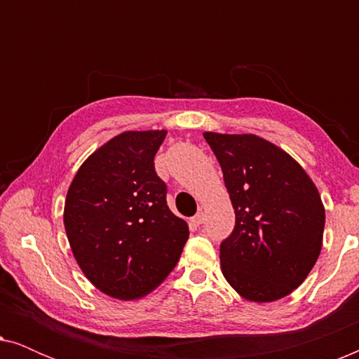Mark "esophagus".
Wrapping results in <instances>:
<instances>
[{
    "instance_id": "obj_1",
    "label": "esophagus",
    "mask_w": 359,
    "mask_h": 359,
    "mask_svg": "<svg viewBox=\"0 0 359 359\" xmlns=\"http://www.w3.org/2000/svg\"><path fill=\"white\" fill-rule=\"evenodd\" d=\"M204 222V214L203 212H199V214H196L193 219H191V225H194V227H199L201 224Z\"/></svg>"
}]
</instances>
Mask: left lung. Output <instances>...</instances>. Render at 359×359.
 <instances>
[{
    "label": "left lung",
    "instance_id": "1",
    "mask_svg": "<svg viewBox=\"0 0 359 359\" xmlns=\"http://www.w3.org/2000/svg\"><path fill=\"white\" fill-rule=\"evenodd\" d=\"M235 210L220 243L224 278L247 301L273 302L302 284L322 250L325 209L301 165L253 134L204 132Z\"/></svg>",
    "mask_w": 359,
    "mask_h": 359
}]
</instances>
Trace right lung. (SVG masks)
I'll return each mask as SVG.
<instances>
[{
  "label": "right lung",
  "instance_id": "add662e5",
  "mask_svg": "<svg viewBox=\"0 0 359 359\" xmlns=\"http://www.w3.org/2000/svg\"><path fill=\"white\" fill-rule=\"evenodd\" d=\"M166 130H127L76 171L63 224L73 257L95 287L121 301L147 296L173 271L189 237L166 204L155 154Z\"/></svg>",
  "mask_w": 359,
  "mask_h": 359
}]
</instances>
